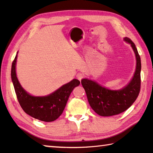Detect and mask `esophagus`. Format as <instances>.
Masks as SVG:
<instances>
[{
	"mask_svg": "<svg viewBox=\"0 0 153 153\" xmlns=\"http://www.w3.org/2000/svg\"><path fill=\"white\" fill-rule=\"evenodd\" d=\"M76 77H77V78L79 80V81H81L82 79H83L84 77V74L82 73H78L77 74Z\"/></svg>",
	"mask_w": 153,
	"mask_h": 153,
	"instance_id": "obj_1",
	"label": "esophagus"
}]
</instances>
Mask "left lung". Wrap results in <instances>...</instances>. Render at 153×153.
Instances as JSON below:
<instances>
[{
	"label": "left lung",
	"instance_id": "1",
	"mask_svg": "<svg viewBox=\"0 0 153 153\" xmlns=\"http://www.w3.org/2000/svg\"><path fill=\"white\" fill-rule=\"evenodd\" d=\"M124 40L131 44L136 57V69L132 79L128 86L119 90H111L88 79L81 83L86 93L90 107L98 115L103 117L118 115L126 111L135 102L140 91L141 61L136 45L130 38Z\"/></svg>",
	"mask_w": 153,
	"mask_h": 153
}]
</instances>
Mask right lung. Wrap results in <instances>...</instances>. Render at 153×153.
<instances>
[{"instance_id":"add662e5","label":"right lung","mask_w":153,"mask_h":153,"mask_svg":"<svg viewBox=\"0 0 153 153\" xmlns=\"http://www.w3.org/2000/svg\"><path fill=\"white\" fill-rule=\"evenodd\" d=\"M17 54L13 61L11 79L18 101L22 109L31 117L38 120L51 122L59 118L65 107L72 90L79 86L80 82L74 79L63 85L55 92L46 97H33L21 86L15 72Z\"/></svg>"}]
</instances>
